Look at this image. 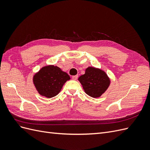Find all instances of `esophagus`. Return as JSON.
Returning <instances> with one entry per match:
<instances>
[{
  "label": "esophagus",
  "mask_w": 150,
  "mask_h": 150,
  "mask_svg": "<svg viewBox=\"0 0 150 150\" xmlns=\"http://www.w3.org/2000/svg\"><path fill=\"white\" fill-rule=\"evenodd\" d=\"M78 75H76V76H73L72 77V79H74V80H76L77 79H78Z\"/></svg>",
  "instance_id": "obj_1"
}]
</instances>
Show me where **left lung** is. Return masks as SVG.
<instances>
[{"mask_svg":"<svg viewBox=\"0 0 150 150\" xmlns=\"http://www.w3.org/2000/svg\"><path fill=\"white\" fill-rule=\"evenodd\" d=\"M78 80L85 93L94 98L100 97L110 84V79L106 72L93 67H88L85 74L81 76Z\"/></svg>","mask_w":150,"mask_h":150,"instance_id":"obj_1","label":"left lung"}]
</instances>
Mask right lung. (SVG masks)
I'll use <instances>...</instances> for the list:
<instances>
[{
  "mask_svg": "<svg viewBox=\"0 0 150 150\" xmlns=\"http://www.w3.org/2000/svg\"><path fill=\"white\" fill-rule=\"evenodd\" d=\"M69 79V76L59 67L50 65L43 67L34 76L33 82L41 96L51 98L57 95Z\"/></svg>",
  "mask_w": 150,
  "mask_h": 150,
  "instance_id": "obj_1",
  "label": "right lung"
}]
</instances>
